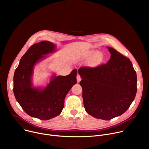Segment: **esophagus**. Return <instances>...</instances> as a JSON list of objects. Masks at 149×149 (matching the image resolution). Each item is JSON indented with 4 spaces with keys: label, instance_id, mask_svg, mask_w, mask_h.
I'll list each match as a JSON object with an SVG mask.
<instances>
[{
    "label": "esophagus",
    "instance_id": "esophagus-1",
    "mask_svg": "<svg viewBox=\"0 0 149 149\" xmlns=\"http://www.w3.org/2000/svg\"><path fill=\"white\" fill-rule=\"evenodd\" d=\"M81 76L79 75H77V82H79V81H81Z\"/></svg>",
    "mask_w": 149,
    "mask_h": 149
}]
</instances>
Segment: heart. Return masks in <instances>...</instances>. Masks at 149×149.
<instances>
[{
	"mask_svg": "<svg viewBox=\"0 0 149 149\" xmlns=\"http://www.w3.org/2000/svg\"><path fill=\"white\" fill-rule=\"evenodd\" d=\"M95 53L94 51H88L86 54V57H90ZM102 59V55L100 53H97L94 56V58L92 61V65H95L99 63Z\"/></svg>",
	"mask_w": 149,
	"mask_h": 149,
	"instance_id": "heart-1",
	"label": "heart"
}]
</instances>
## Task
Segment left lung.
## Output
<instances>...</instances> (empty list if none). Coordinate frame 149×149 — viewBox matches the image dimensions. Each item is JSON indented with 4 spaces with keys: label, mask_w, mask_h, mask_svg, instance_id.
<instances>
[{
    "label": "left lung",
    "mask_w": 149,
    "mask_h": 149,
    "mask_svg": "<svg viewBox=\"0 0 149 149\" xmlns=\"http://www.w3.org/2000/svg\"><path fill=\"white\" fill-rule=\"evenodd\" d=\"M107 63L81 67L84 108L93 117L109 120L125 113L137 93V75L131 61L111 47Z\"/></svg>",
    "instance_id": "left-lung-1"
}]
</instances>
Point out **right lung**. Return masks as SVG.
I'll use <instances>...</instances> for the list:
<instances>
[{
  "label": "right lung",
  "instance_id": "1",
  "mask_svg": "<svg viewBox=\"0 0 149 149\" xmlns=\"http://www.w3.org/2000/svg\"><path fill=\"white\" fill-rule=\"evenodd\" d=\"M56 45L44 40L32 45L21 58L13 77V93L16 101L29 116L47 120L59 115L66 95L77 84V70L67 76L53 75L43 89L33 87L32 77L37 62L55 52Z\"/></svg>",
  "mask_w": 149,
  "mask_h": 149
}]
</instances>
